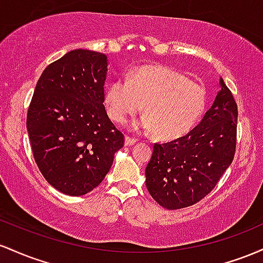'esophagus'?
Here are the masks:
<instances>
[{
  "mask_svg": "<svg viewBox=\"0 0 263 263\" xmlns=\"http://www.w3.org/2000/svg\"><path fill=\"white\" fill-rule=\"evenodd\" d=\"M135 143H137V139H133V138H130V137H125V140H124V144H125V146L134 145Z\"/></svg>",
  "mask_w": 263,
  "mask_h": 263,
  "instance_id": "1",
  "label": "esophagus"
}]
</instances>
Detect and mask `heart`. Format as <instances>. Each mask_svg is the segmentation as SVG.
<instances>
[{
	"label": "heart",
	"instance_id": "obj_1",
	"mask_svg": "<svg viewBox=\"0 0 263 263\" xmlns=\"http://www.w3.org/2000/svg\"><path fill=\"white\" fill-rule=\"evenodd\" d=\"M133 123L137 130L153 132L163 140L187 134L206 108V90L173 68L146 66L107 85L105 105L114 122L124 123L143 109Z\"/></svg>",
	"mask_w": 263,
	"mask_h": 263
}]
</instances>
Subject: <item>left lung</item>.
I'll use <instances>...</instances> for the list:
<instances>
[{
	"label": "left lung",
	"instance_id": "8db88e82",
	"mask_svg": "<svg viewBox=\"0 0 263 263\" xmlns=\"http://www.w3.org/2000/svg\"><path fill=\"white\" fill-rule=\"evenodd\" d=\"M202 120L189 134L155 144L145 169L147 191L169 210L187 208L216 186L234 160L237 105L223 79Z\"/></svg>",
	"mask_w": 263,
	"mask_h": 263
}]
</instances>
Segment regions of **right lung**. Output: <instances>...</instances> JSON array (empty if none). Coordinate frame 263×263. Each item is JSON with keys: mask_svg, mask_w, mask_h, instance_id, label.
<instances>
[{"mask_svg": "<svg viewBox=\"0 0 263 263\" xmlns=\"http://www.w3.org/2000/svg\"><path fill=\"white\" fill-rule=\"evenodd\" d=\"M107 55L73 49L38 79L27 114L32 152L44 179L82 196L97 187L124 145L104 107Z\"/></svg>", "mask_w": 263, "mask_h": 263, "instance_id": "right-lung-1", "label": "right lung"}]
</instances>
